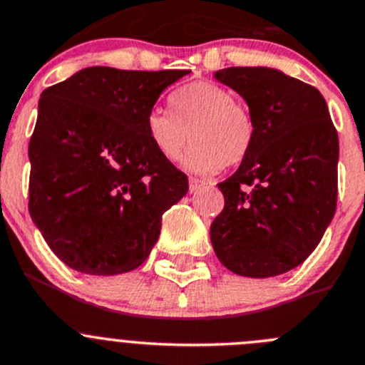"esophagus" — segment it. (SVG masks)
<instances>
[{
    "instance_id": "esophagus-1",
    "label": "esophagus",
    "mask_w": 365,
    "mask_h": 365,
    "mask_svg": "<svg viewBox=\"0 0 365 365\" xmlns=\"http://www.w3.org/2000/svg\"><path fill=\"white\" fill-rule=\"evenodd\" d=\"M203 185H205V182H203V180L194 178V176H190V178H189V190H190V192L198 190L200 187H203Z\"/></svg>"
}]
</instances>
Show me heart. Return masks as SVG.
Returning a JSON list of instances; mask_svg holds the SVG:
<instances>
[{"label":"heart","instance_id":"obj_1","mask_svg":"<svg viewBox=\"0 0 365 365\" xmlns=\"http://www.w3.org/2000/svg\"><path fill=\"white\" fill-rule=\"evenodd\" d=\"M175 111L155 108L148 131L156 151L176 162L190 142L183 165L192 173L212 175L223 165H237L254 144V118L232 91L209 81L190 83L171 97Z\"/></svg>","mask_w":365,"mask_h":365}]
</instances>
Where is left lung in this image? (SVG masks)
I'll return each instance as SVG.
<instances>
[{
	"label": "left lung",
	"instance_id": "1",
	"mask_svg": "<svg viewBox=\"0 0 365 365\" xmlns=\"http://www.w3.org/2000/svg\"><path fill=\"white\" fill-rule=\"evenodd\" d=\"M247 101L254 144L217 183L225 207L210 225L223 267L274 277L299 267L321 243L336 209L339 136L317 88L263 66L216 71Z\"/></svg>",
	"mask_w": 365,
	"mask_h": 365
}]
</instances>
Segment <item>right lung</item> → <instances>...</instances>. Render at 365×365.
Segmentation results:
<instances>
[{
  "mask_svg": "<svg viewBox=\"0 0 365 365\" xmlns=\"http://www.w3.org/2000/svg\"><path fill=\"white\" fill-rule=\"evenodd\" d=\"M189 70L91 66L46 88L29 144V210L53 254L90 275L131 272L189 182L153 145L148 118Z\"/></svg>",
  "mask_w": 365,
  "mask_h": 365,
  "instance_id": "right-lung-1",
  "label": "right lung"
}]
</instances>
